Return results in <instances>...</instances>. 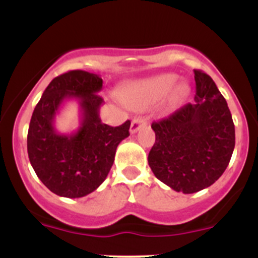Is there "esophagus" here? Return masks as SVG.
<instances>
[{"label": "esophagus", "mask_w": 258, "mask_h": 258, "mask_svg": "<svg viewBox=\"0 0 258 258\" xmlns=\"http://www.w3.org/2000/svg\"><path fill=\"white\" fill-rule=\"evenodd\" d=\"M146 124H147V121H146V118H144V117H136V118L132 119L130 132H131V134H136V132L139 131L140 128L145 127Z\"/></svg>", "instance_id": "obj_1"}]
</instances>
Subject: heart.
Here are the masks:
<instances>
[{"instance_id":"1","label":"heart","mask_w":258,"mask_h":258,"mask_svg":"<svg viewBox=\"0 0 258 258\" xmlns=\"http://www.w3.org/2000/svg\"><path fill=\"white\" fill-rule=\"evenodd\" d=\"M175 74H163L137 81L119 93V101L134 110H144L163 100V110L175 111L189 95V85Z\"/></svg>"}]
</instances>
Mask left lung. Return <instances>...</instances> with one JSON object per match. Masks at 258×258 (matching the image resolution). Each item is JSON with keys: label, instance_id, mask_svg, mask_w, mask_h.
<instances>
[{"label": "left lung", "instance_id": "1", "mask_svg": "<svg viewBox=\"0 0 258 258\" xmlns=\"http://www.w3.org/2000/svg\"><path fill=\"white\" fill-rule=\"evenodd\" d=\"M195 103L153 122L148 153L155 176L183 194L207 188L222 176L235 148V124L225 97L207 74L195 70Z\"/></svg>", "mask_w": 258, "mask_h": 258}]
</instances>
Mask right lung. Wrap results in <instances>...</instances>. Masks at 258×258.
I'll list each match as a JSON object with an SVG mask.
<instances>
[{
    "label": "right lung",
    "instance_id": "add662e5",
    "mask_svg": "<svg viewBox=\"0 0 258 258\" xmlns=\"http://www.w3.org/2000/svg\"><path fill=\"white\" fill-rule=\"evenodd\" d=\"M102 88L98 75L82 70L54 77L36 105L27 135V152L37 177L53 194L79 199L98 188L113 165L116 148L130 136L131 122L102 123ZM79 101L81 123L70 135L59 134L54 117L66 99Z\"/></svg>",
    "mask_w": 258,
    "mask_h": 258
}]
</instances>
